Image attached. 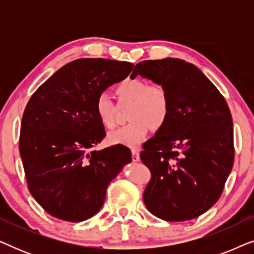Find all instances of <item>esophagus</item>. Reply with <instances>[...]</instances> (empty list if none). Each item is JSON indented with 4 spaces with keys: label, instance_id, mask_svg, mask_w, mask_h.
I'll return each mask as SVG.
<instances>
[{
    "label": "esophagus",
    "instance_id": "obj_1",
    "mask_svg": "<svg viewBox=\"0 0 254 254\" xmlns=\"http://www.w3.org/2000/svg\"><path fill=\"white\" fill-rule=\"evenodd\" d=\"M138 159H140V155H138V150H136V149H133V150H131V161H133V162H137Z\"/></svg>",
    "mask_w": 254,
    "mask_h": 254
}]
</instances>
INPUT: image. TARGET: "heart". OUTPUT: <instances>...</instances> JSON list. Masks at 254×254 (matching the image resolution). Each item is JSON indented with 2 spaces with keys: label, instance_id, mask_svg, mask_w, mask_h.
Returning a JSON list of instances; mask_svg holds the SVG:
<instances>
[{
  "label": "heart",
  "instance_id": "obj_1",
  "mask_svg": "<svg viewBox=\"0 0 254 254\" xmlns=\"http://www.w3.org/2000/svg\"><path fill=\"white\" fill-rule=\"evenodd\" d=\"M118 105L106 93L97 97L95 111L100 124L112 129L117 124L119 107L129 106L127 119L130 121L109 135L111 144L137 147L147 138L149 131L161 129L171 113V98L161 84H149L142 78L129 77L114 86Z\"/></svg>",
  "mask_w": 254,
  "mask_h": 254
}]
</instances>
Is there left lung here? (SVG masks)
Returning <instances> with one entry per match:
<instances>
[{
  "label": "left lung",
  "instance_id": "8db88e82",
  "mask_svg": "<svg viewBox=\"0 0 254 254\" xmlns=\"http://www.w3.org/2000/svg\"><path fill=\"white\" fill-rule=\"evenodd\" d=\"M137 75L162 84L171 98L168 123L140 152L151 173L144 204L162 220H192L217 202L234 165L230 110L202 71L180 59L142 61L130 77Z\"/></svg>",
  "mask_w": 254,
  "mask_h": 254
}]
</instances>
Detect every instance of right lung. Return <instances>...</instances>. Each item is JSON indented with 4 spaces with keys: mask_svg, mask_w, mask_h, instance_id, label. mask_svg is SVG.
<instances>
[{
    "mask_svg": "<svg viewBox=\"0 0 254 254\" xmlns=\"http://www.w3.org/2000/svg\"><path fill=\"white\" fill-rule=\"evenodd\" d=\"M133 67L126 61L78 59L31 96L20 123L19 154L27 189L52 216L68 222L93 216L111 180L131 161L123 144L95 149L106 135L95 104Z\"/></svg>",
    "mask_w": 254,
    "mask_h": 254,
    "instance_id": "obj_1",
    "label": "right lung"
}]
</instances>
